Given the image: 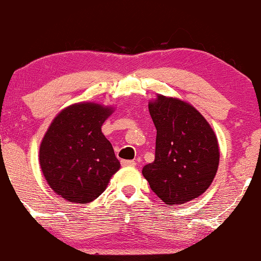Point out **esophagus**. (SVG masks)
<instances>
[{
    "label": "esophagus",
    "instance_id": "34e87169",
    "mask_svg": "<svg viewBox=\"0 0 261 261\" xmlns=\"http://www.w3.org/2000/svg\"><path fill=\"white\" fill-rule=\"evenodd\" d=\"M121 166L122 167H135V166H136V162H135V161H125V160H122L121 161Z\"/></svg>",
    "mask_w": 261,
    "mask_h": 261
}]
</instances>
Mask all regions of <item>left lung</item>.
<instances>
[{"label":"left lung","mask_w":261,"mask_h":261,"mask_svg":"<svg viewBox=\"0 0 261 261\" xmlns=\"http://www.w3.org/2000/svg\"><path fill=\"white\" fill-rule=\"evenodd\" d=\"M148 109L157 136L154 162L143 167V176L167 205L196 199L216 175V135L201 114L182 100L158 95Z\"/></svg>","instance_id":"1"}]
</instances>
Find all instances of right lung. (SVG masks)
Masks as SVG:
<instances>
[{
    "mask_svg": "<svg viewBox=\"0 0 261 261\" xmlns=\"http://www.w3.org/2000/svg\"><path fill=\"white\" fill-rule=\"evenodd\" d=\"M110 114V108L99 104H73L54 119L45 134L39 153L41 170L50 188L68 201L95 200L120 168L101 133Z\"/></svg>",
    "mask_w": 261,
    "mask_h": 261,
    "instance_id": "1",
    "label": "right lung"
}]
</instances>
